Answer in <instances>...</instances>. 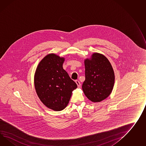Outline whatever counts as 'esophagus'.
Wrapping results in <instances>:
<instances>
[{"label": "esophagus", "instance_id": "34e87169", "mask_svg": "<svg viewBox=\"0 0 146 146\" xmlns=\"http://www.w3.org/2000/svg\"><path fill=\"white\" fill-rule=\"evenodd\" d=\"M75 82H76L77 86H78V88H80V86H81V83H80V82H79L78 80H75Z\"/></svg>", "mask_w": 146, "mask_h": 146}]
</instances>
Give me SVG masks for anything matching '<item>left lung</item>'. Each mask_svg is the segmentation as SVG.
<instances>
[{"label": "left lung", "mask_w": 146, "mask_h": 146, "mask_svg": "<svg viewBox=\"0 0 146 146\" xmlns=\"http://www.w3.org/2000/svg\"><path fill=\"white\" fill-rule=\"evenodd\" d=\"M85 64L86 80L82 84L84 94L93 102H99L110 94L114 83V73L107 57L94 53Z\"/></svg>", "instance_id": "obj_1"}]
</instances>
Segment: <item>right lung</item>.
<instances>
[{"label":"right lung","instance_id":"right-lung-1","mask_svg":"<svg viewBox=\"0 0 146 146\" xmlns=\"http://www.w3.org/2000/svg\"><path fill=\"white\" fill-rule=\"evenodd\" d=\"M64 58L54 54L40 62L36 71L34 83L40 101L54 111L65 109L78 86L63 68Z\"/></svg>","mask_w":146,"mask_h":146}]
</instances>
